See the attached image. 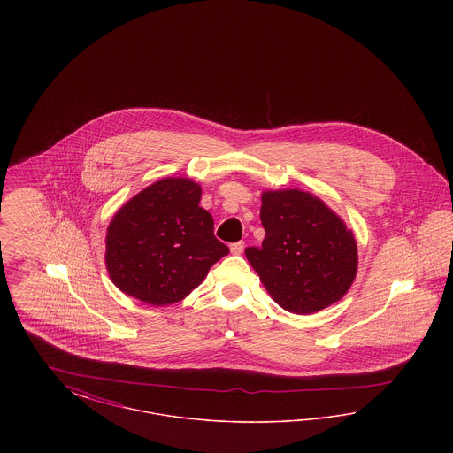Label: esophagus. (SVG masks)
I'll list each match as a JSON object with an SVG mask.
<instances>
[{
    "label": "esophagus",
    "mask_w": 453,
    "mask_h": 453,
    "mask_svg": "<svg viewBox=\"0 0 453 453\" xmlns=\"http://www.w3.org/2000/svg\"><path fill=\"white\" fill-rule=\"evenodd\" d=\"M242 251H244V242L242 241H237V242L231 244V253L233 255H241Z\"/></svg>",
    "instance_id": "34e87169"
}]
</instances>
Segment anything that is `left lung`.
<instances>
[{
	"instance_id": "1",
	"label": "left lung",
	"mask_w": 453,
	"mask_h": 453,
	"mask_svg": "<svg viewBox=\"0 0 453 453\" xmlns=\"http://www.w3.org/2000/svg\"><path fill=\"white\" fill-rule=\"evenodd\" d=\"M259 219L266 236L244 253L281 309L312 314L345 296L357 275V241L323 200L297 188L268 190Z\"/></svg>"
}]
</instances>
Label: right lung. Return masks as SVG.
<instances>
[{
	"instance_id": "1",
	"label": "right lung",
	"mask_w": 453,
	"mask_h": 453,
	"mask_svg": "<svg viewBox=\"0 0 453 453\" xmlns=\"http://www.w3.org/2000/svg\"><path fill=\"white\" fill-rule=\"evenodd\" d=\"M200 196L192 180L165 178L119 209L107 229L105 263L124 294L151 305L181 301L229 253Z\"/></svg>"
}]
</instances>
